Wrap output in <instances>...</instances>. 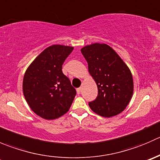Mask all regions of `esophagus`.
Listing matches in <instances>:
<instances>
[{
  "mask_svg": "<svg viewBox=\"0 0 160 160\" xmlns=\"http://www.w3.org/2000/svg\"><path fill=\"white\" fill-rule=\"evenodd\" d=\"M80 91H81V88H77V93H78V94H80Z\"/></svg>",
  "mask_w": 160,
  "mask_h": 160,
  "instance_id": "1",
  "label": "esophagus"
}]
</instances>
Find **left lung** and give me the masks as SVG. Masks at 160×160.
<instances>
[{"label": "left lung", "mask_w": 160, "mask_h": 160, "mask_svg": "<svg viewBox=\"0 0 160 160\" xmlns=\"http://www.w3.org/2000/svg\"><path fill=\"white\" fill-rule=\"evenodd\" d=\"M80 51L98 89L96 99L89 102L91 110L106 118L120 114L133 94V79L128 66L106 44L94 43Z\"/></svg>", "instance_id": "1"}]
</instances>
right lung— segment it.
<instances>
[{"label": "right lung", "instance_id": "1", "mask_svg": "<svg viewBox=\"0 0 160 160\" xmlns=\"http://www.w3.org/2000/svg\"><path fill=\"white\" fill-rule=\"evenodd\" d=\"M73 47L53 45L42 52L27 69L23 79V93L32 111L52 120L70 109L75 88L62 71V64Z\"/></svg>", "mask_w": 160, "mask_h": 160}]
</instances>
